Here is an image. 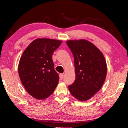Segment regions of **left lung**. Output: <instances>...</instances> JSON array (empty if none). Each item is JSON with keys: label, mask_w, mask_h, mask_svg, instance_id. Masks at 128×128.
I'll list each match as a JSON object with an SVG mask.
<instances>
[{"label": "left lung", "mask_w": 128, "mask_h": 128, "mask_svg": "<svg viewBox=\"0 0 128 128\" xmlns=\"http://www.w3.org/2000/svg\"><path fill=\"white\" fill-rule=\"evenodd\" d=\"M62 41L47 38L33 41L24 50L18 64V74L27 92L38 100L53 93L59 80L52 55Z\"/></svg>", "instance_id": "8db88e82"}]
</instances>
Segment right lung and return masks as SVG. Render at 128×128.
Returning a JSON list of instances; mask_svg holds the SVG:
<instances>
[{"mask_svg": "<svg viewBox=\"0 0 128 128\" xmlns=\"http://www.w3.org/2000/svg\"><path fill=\"white\" fill-rule=\"evenodd\" d=\"M74 57L76 78L68 86L73 97L79 101L90 99L100 90L106 78V64L100 50L86 40L66 42Z\"/></svg>", "mask_w": 128, "mask_h": 128, "instance_id": "right-lung-1", "label": "right lung"}]
</instances>
